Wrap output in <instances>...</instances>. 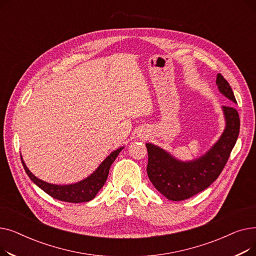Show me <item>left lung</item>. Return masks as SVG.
<instances>
[{"instance_id": "obj_1", "label": "left lung", "mask_w": 256, "mask_h": 256, "mask_svg": "<svg viewBox=\"0 0 256 256\" xmlns=\"http://www.w3.org/2000/svg\"><path fill=\"white\" fill-rule=\"evenodd\" d=\"M216 83L219 91L236 104L230 85L220 74ZM226 126L220 139L202 156L190 162L173 158L160 147L146 143L148 152L147 174L156 189L167 199L180 201L206 190L218 178L236 145L240 132V117L232 106H224Z\"/></svg>"}]
</instances>
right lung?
<instances>
[{"label": "right lung", "instance_id": "right-lung-1", "mask_svg": "<svg viewBox=\"0 0 256 256\" xmlns=\"http://www.w3.org/2000/svg\"><path fill=\"white\" fill-rule=\"evenodd\" d=\"M122 150L124 147H120V148L111 152L110 156H108L104 158V160L98 166V168L84 180H80L76 184H65V186L52 184L37 178L35 176H33L32 172L28 169V167L26 166L22 156L20 158H22V166L26 170V173L28 174L30 180L35 184H37L40 189L44 190L46 194H48L50 196H52L55 199L65 201V202L80 204V202H87V201L92 200L96 196L98 191L104 184L108 178V176H109V170L111 165L113 164L119 152Z\"/></svg>", "mask_w": 256, "mask_h": 256}]
</instances>
